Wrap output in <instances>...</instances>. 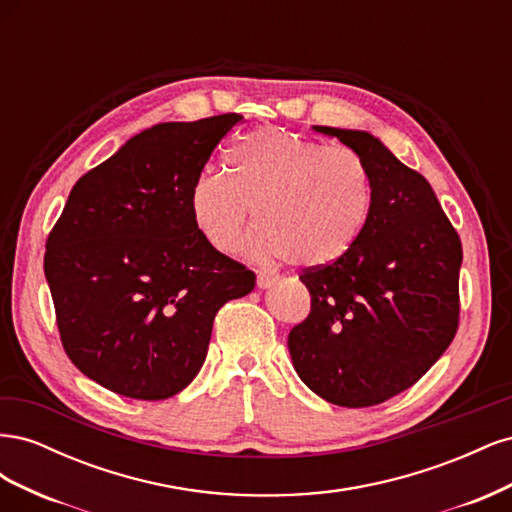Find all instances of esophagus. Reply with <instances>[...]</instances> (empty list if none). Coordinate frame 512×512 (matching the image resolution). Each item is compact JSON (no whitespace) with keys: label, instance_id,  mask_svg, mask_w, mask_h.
I'll use <instances>...</instances> for the list:
<instances>
[{"label":"esophagus","instance_id":"esophagus-1","mask_svg":"<svg viewBox=\"0 0 512 512\" xmlns=\"http://www.w3.org/2000/svg\"><path fill=\"white\" fill-rule=\"evenodd\" d=\"M256 284H258V288H271L273 284H275V277L273 275H267V273H258V280H256Z\"/></svg>","mask_w":512,"mask_h":512}]
</instances>
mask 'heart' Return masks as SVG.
Instances as JSON below:
<instances>
[{
  "mask_svg": "<svg viewBox=\"0 0 512 512\" xmlns=\"http://www.w3.org/2000/svg\"><path fill=\"white\" fill-rule=\"evenodd\" d=\"M230 175H200L192 215L207 243L226 256L243 250L254 215L262 232L252 254L299 267L344 258L367 226L374 185L350 149H331L284 128H260L228 151Z\"/></svg>",
  "mask_w": 512,
  "mask_h": 512,
  "instance_id": "heart-1",
  "label": "heart"
}]
</instances>
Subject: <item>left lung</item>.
<instances>
[{"label":"left lung","mask_w":512,"mask_h":512,"mask_svg":"<svg viewBox=\"0 0 512 512\" xmlns=\"http://www.w3.org/2000/svg\"><path fill=\"white\" fill-rule=\"evenodd\" d=\"M367 164L374 205L352 250L299 280L312 312L288 335L299 378L322 399L369 408L410 389L459 329L461 239L429 181L367 132L316 126Z\"/></svg>","instance_id":"8db88e82"}]
</instances>
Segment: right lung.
Segmentation results:
<instances>
[{
  "mask_svg": "<svg viewBox=\"0 0 512 512\" xmlns=\"http://www.w3.org/2000/svg\"><path fill=\"white\" fill-rule=\"evenodd\" d=\"M239 113L158 123L91 168L46 239L44 275L68 359L123 397L181 393L205 363L213 318L256 275L213 250L192 188Z\"/></svg>",
  "mask_w": 512,
  "mask_h": 512,
  "instance_id": "right-lung-1",
  "label": "right lung"
}]
</instances>
